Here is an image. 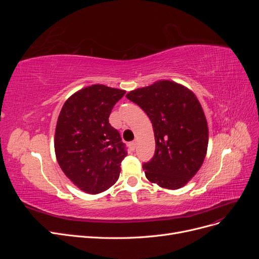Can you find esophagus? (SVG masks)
Wrapping results in <instances>:
<instances>
[{"mask_svg": "<svg viewBox=\"0 0 259 259\" xmlns=\"http://www.w3.org/2000/svg\"><path fill=\"white\" fill-rule=\"evenodd\" d=\"M128 147H130L131 150H135L136 143H135V142H132V143H130V144H128Z\"/></svg>", "mask_w": 259, "mask_h": 259, "instance_id": "esophagus-1", "label": "esophagus"}]
</instances>
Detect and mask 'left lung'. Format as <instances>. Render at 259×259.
<instances>
[{
    "instance_id": "1",
    "label": "left lung",
    "mask_w": 259,
    "mask_h": 259,
    "mask_svg": "<svg viewBox=\"0 0 259 259\" xmlns=\"http://www.w3.org/2000/svg\"><path fill=\"white\" fill-rule=\"evenodd\" d=\"M150 119L155 152L143 168L149 182L165 189L186 186L204 162L208 127L203 108L185 85L159 80L126 94Z\"/></svg>"
}]
</instances>
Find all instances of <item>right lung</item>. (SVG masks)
<instances>
[{
	"instance_id": "1",
	"label": "right lung",
	"mask_w": 259,
	"mask_h": 259,
	"mask_svg": "<svg viewBox=\"0 0 259 259\" xmlns=\"http://www.w3.org/2000/svg\"><path fill=\"white\" fill-rule=\"evenodd\" d=\"M124 94V90L94 84L75 92L61 108L55 154L65 175L85 193L106 191L119 179L127 152L109 115Z\"/></svg>"
}]
</instances>
